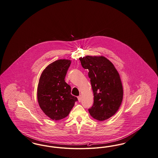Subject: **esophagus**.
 <instances>
[{"label": "esophagus", "instance_id": "1", "mask_svg": "<svg viewBox=\"0 0 158 158\" xmlns=\"http://www.w3.org/2000/svg\"><path fill=\"white\" fill-rule=\"evenodd\" d=\"M77 99H78V101L81 102V100H82V96L81 95H80V96H79L78 97H77Z\"/></svg>", "mask_w": 158, "mask_h": 158}]
</instances>
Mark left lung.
I'll use <instances>...</instances> for the list:
<instances>
[{
  "mask_svg": "<svg viewBox=\"0 0 158 158\" xmlns=\"http://www.w3.org/2000/svg\"><path fill=\"white\" fill-rule=\"evenodd\" d=\"M82 67L88 69L94 102L89 109L90 116L99 121L108 119L117 112L123 100L120 75L114 64L103 56L80 57Z\"/></svg>",
  "mask_w": 158,
  "mask_h": 158,
  "instance_id": "8db88e82",
  "label": "left lung"
}]
</instances>
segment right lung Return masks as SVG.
<instances>
[{"instance_id": "1", "label": "right lung", "mask_w": 158, "mask_h": 158, "mask_svg": "<svg viewBox=\"0 0 158 158\" xmlns=\"http://www.w3.org/2000/svg\"><path fill=\"white\" fill-rule=\"evenodd\" d=\"M71 60L59 59L49 64L42 72L38 83L37 96L40 109L51 119L66 118L77 98L71 95V88L64 81Z\"/></svg>"}]
</instances>
